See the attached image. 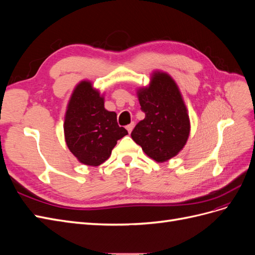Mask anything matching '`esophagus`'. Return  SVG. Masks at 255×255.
<instances>
[{
    "label": "esophagus",
    "instance_id": "esophagus-1",
    "mask_svg": "<svg viewBox=\"0 0 255 255\" xmlns=\"http://www.w3.org/2000/svg\"><path fill=\"white\" fill-rule=\"evenodd\" d=\"M133 128H134V122H132V123H129L128 126H127V129H128V132L130 134L132 133V130H133Z\"/></svg>",
    "mask_w": 255,
    "mask_h": 255
}]
</instances>
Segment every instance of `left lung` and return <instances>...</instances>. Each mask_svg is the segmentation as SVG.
<instances>
[{
  "mask_svg": "<svg viewBox=\"0 0 255 255\" xmlns=\"http://www.w3.org/2000/svg\"><path fill=\"white\" fill-rule=\"evenodd\" d=\"M136 91L145 117L130 136L150 158L165 163L183 150L190 134V119L181 90L170 74L154 70L149 85Z\"/></svg>",
  "mask_w": 255,
  "mask_h": 255,
  "instance_id": "obj_1",
  "label": "left lung"
}]
</instances>
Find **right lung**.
Listing matches in <instances>:
<instances>
[{"label": "right lung", "mask_w": 255, "mask_h": 255, "mask_svg": "<svg viewBox=\"0 0 255 255\" xmlns=\"http://www.w3.org/2000/svg\"><path fill=\"white\" fill-rule=\"evenodd\" d=\"M64 134L68 149L81 164L97 167L109 159L117 141L128 135L117 114L104 107L101 94L89 80L76 84L65 113Z\"/></svg>", "instance_id": "obj_1"}]
</instances>
